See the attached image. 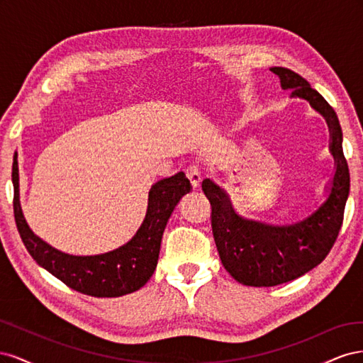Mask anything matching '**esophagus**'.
<instances>
[{"instance_id":"1","label":"esophagus","mask_w":363,"mask_h":363,"mask_svg":"<svg viewBox=\"0 0 363 363\" xmlns=\"http://www.w3.org/2000/svg\"><path fill=\"white\" fill-rule=\"evenodd\" d=\"M186 177L189 179V182H191V184H192V188L195 189V188H199L200 186V183H201V180H203V175H201V169L199 168V167H189V169H188V172H186Z\"/></svg>"}]
</instances>
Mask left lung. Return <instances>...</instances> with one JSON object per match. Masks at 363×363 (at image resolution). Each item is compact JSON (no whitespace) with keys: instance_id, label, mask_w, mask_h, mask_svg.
<instances>
[{"instance_id":"8db88e82","label":"left lung","mask_w":363,"mask_h":363,"mask_svg":"<svg viewBox=\"0 0 363 363\" xmlns=\"http://www.w3.org/2000/svg\"><path fill=\"white\" fill-rule=\"evenodd\" d=\"M281 89L292 98L309 101L330 128V152L336 171L330 194L316 211L291 225H271L242 218L235 212L224 189L206 179L203 192L212 206V232L224 268L245 286H277L298 279L327 257L344 221L350 192V171L342 151V128L333 107L309 82L288 68H271Z\"/></svg>"}]
</instances>
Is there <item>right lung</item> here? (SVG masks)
Wrapping results in <instances>:
<instances>
[{
    "instance_id": "add662e5",
    "label": "right lung",
    "mask_w": 363,
    "mask_h": 363,
    "mask_svg": "<svg viewBox=\"0 0 363 363\" xmlns=\"http://www.w3.org/2000/svg\"><path fill=\"white\" fill-rule=\"evenodd\" d=\"M13 213L21 239L36 260L71 289L98 298L127 295L140 289L157 267L162 236L172 211L189 194L191 183L183 172L151 186L144 223L123 247L98 256H71L52 248L31 232L19 203L18 156L13 157Z\"/></svg>"
}]
</instances>
